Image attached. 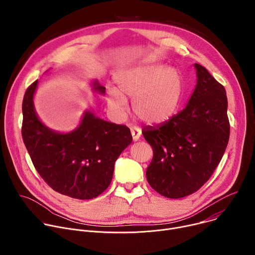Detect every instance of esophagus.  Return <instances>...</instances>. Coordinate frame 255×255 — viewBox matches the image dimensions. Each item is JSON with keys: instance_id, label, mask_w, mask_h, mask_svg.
Instances as JSON below:
<instances>
[{"instance_id": "esophagus-1", "label": "esophagus", "mask_w": 255, "mask_h": 255, "mask_svg": "<svg viewBox=\"0 0 255 255\" xmlns=\"http://www.w3.org/2000/svg\"><path fill=\"white\" fill-rule=\"evenodd\" d=\"M131 134H132V139H133V141H138L139 138H140V136H141V130H140L139 128H137V127L132 128V129H131Z\"/></svg>"}]
</instances>
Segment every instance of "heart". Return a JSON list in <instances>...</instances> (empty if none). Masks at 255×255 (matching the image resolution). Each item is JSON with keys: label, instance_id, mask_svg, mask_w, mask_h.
<instances>
[{"label": "heart", "instance_id": "heart-1", "mask_svg": "<svg viewBox=\"0 0 255 255\" xmlns=\"http://www.w3.org/2000/svg\"><path fill=\"white\" fill-rule=\"evenodd\" d=\"M117 91L107 95L109 108L117 115L127 112V101H134L136 117L149 125L169 120L177 110L181 80L177 72L162 65H146L123 70L116 77Z\"/></svg>", "mask_w": 255, "mask_h": 255}]
</instances>
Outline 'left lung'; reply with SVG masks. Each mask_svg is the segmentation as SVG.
<instances>
[{
	"instance_id": "obj_1",
	"label": "left lung",
	"mask_w": 255,
	"mask_h": 255,
	"mask_svg": "<svg viewBox=\"0 0 255 255\" xmlns=\"http://www.w3.org/2000/svg\"><path fill=\"white\" fill-rule=\"evenodd\" d=\"M195 67L197 86L187 107L165 123L142 131L153 150L148 184L170 199L204 186L221 161L230 135L225 88L204 66Z\"/></svg>"
}]
</instances>
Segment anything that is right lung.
<instances>
[{
    "mask_svg": "<svg viewBox=\"0 0 255 255\" xmlns=\"http://www.w3.org/2000/svg\"><path fill=\"white\" fill-rule=\"evenodd\" d=\"M38 81L26 90L22 138L35 169L55 192L80 200L101 195L111 184L114 164L132 142L130 129L86 112L81 125L70 133L50 130L34 110L33 95ZM94 89L105 94L97 82Z\"/></svg>",
    "mask_w": 255,
    "mask_h": 255,
    "instance_id": "right-lung-1",
    "label": "right lung"
}]
</instances>
